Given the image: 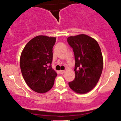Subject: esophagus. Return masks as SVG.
<instances>
[{
  "mask_svg": "<svg viewBox=\"0 0 121 121\" xmlns=\"http://www.w3.org/2000/svg\"><path fill=\"white\" fill-rule=\"evenodd\" d=\"M59 73H60V74H63V73H65V70H60Z\"/></svg>",
  "mask_w": 121,
  "mask_h": 121,
  "instance_id": "1",
  "label": "esophagus"
}]
</instances>
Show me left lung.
<instances>
[{
  "label": "left lung",
  "instance_id": "1",
  "mask_svg": "<svg viewBox=\"0 0 121 121\" xmlns=\"http://www.w3.org/2000/svg\"><path fill=\"white\" fill-rule=\"evenodd\" d=\"M75 59V78L69 86L75 92L86 93L95 87L103 69V57L99 44L94 39L81 34L68 37Z\"/></svg>",
  "mask_w": 121,
  "mask_h": 121
}]
</instances>
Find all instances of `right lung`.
<instances>
[{"mask_svg": "<svg viewBox=\"0 0 121 121\" xmlns=\"http://www.w3.org/2000/svg\"><path fill=\"white\" fill-rule=\"evenodd\" d=\"M56 37L37 36L26 44L21 54L20 69L32 90L44 93L53 87L57 74L52 69L53 47Z\"/></svg>", "mask_w": 121, "mask_h": 121, "instance_id": "right-lung-1", "label": "right lung"}]
</instances>
